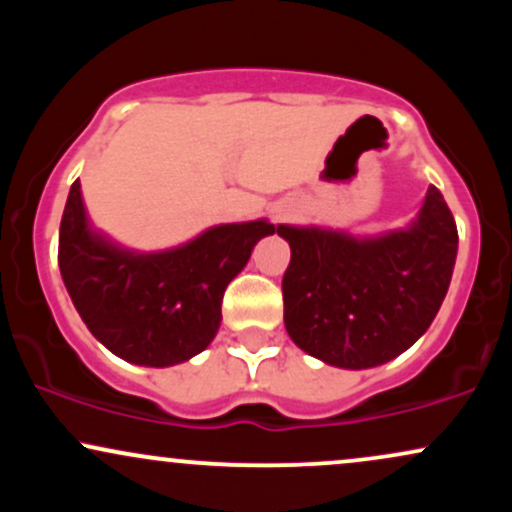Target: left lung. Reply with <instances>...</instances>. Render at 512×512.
Instances as JSON below:
<instances>
[{"mask_svg": "<svg viewBox=\"0 0 512 512\" xmlns=\"http://www.w3.org/2000/svg\"><path fill=\"white\" fill-rule=\"evenodd\" d=\"M291 245L286 332L298 349L337 368L383 366L431 327L448 293L457 226L428 187L407 228L373 238L317 226H276Z\"/></svg>", "mask_w": 512, "mask_h": 512, "instance_id": "8db88e82", "label": "left lung"}]
</instances>
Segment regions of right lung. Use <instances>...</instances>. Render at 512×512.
Wrapping results in <instances>:
<instances>
[{"label": "right lung", "mask_w": 512, "mask_h": 512, "mask_svg": "<svg viewBox=\"0 0 512 512\" xmlns=\"http://www.w3.org/2000/svg\"><path fill=\"white\" fill-rule=\"evenodd\" d=\"M267 219L211 226L190 243L134 252L88 223L81 182L69 190L60 223V272L93 337L137 366L166 368L204 351L221 325L226 286L272 236Z\"/></svg>", "instance_id": "right-lung-1"}]
</instances>
